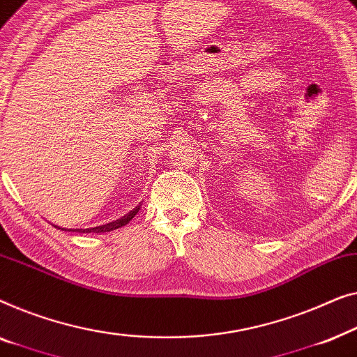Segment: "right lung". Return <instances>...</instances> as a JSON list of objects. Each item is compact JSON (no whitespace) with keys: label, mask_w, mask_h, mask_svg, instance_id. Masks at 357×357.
<instances>
[{"label":"right lung","mask_w":357,"mask_h":357,"mask_svg":"<svg viewBox=\"0 0 357 357\" xmlns=\"http://www.w3.org/2000/svg\"><path fill=\"white\" fill-rule=\"evenodd\" d=\"M140 207H142V204H139L137 207H135L134 210H130L129 213L124 215V217H121L119 220H114V222L112 223H107V225H102V227H95V228H87V229H76L77 233H108V231H113V229H118L124 227V225H128L130 220L134 218V215L139 212Z\"/></svg>","instance_id":"add662e5"}]
</instances>
